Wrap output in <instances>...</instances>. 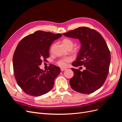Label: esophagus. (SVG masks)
<instances>
[{
	"mask_svg": "<svg viewBox=\"0 0 122 122\" xmlns=\"http://www.w3.org/2000/svg\"><path fill=\"white\" fill-rule=\"evenodd\" d=\"M66 68H61V71H65V70H66Z\"/></svg>",
	"mask_w": 122,
	"mask_h": 122,
	"instance_id": "esophagus-1",
	"label": "esophagus"
}]
</instances>
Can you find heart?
<instances>
[{"mask_svg":"<svg viewBox=\"0 0 122 122\" xmlns=\"http://www.w3.org/2000/svg\"><path fill=\"white\" fill-rule=\"evenodd\" d=\"M62 44L63 45L64 47H65L66 49L68 48H73L74 43L71 40H70L68 38H65L62 41ZM72 61V58L70 57L67 58H62L61 60H59L57 62V65L61 67L65 68L68 65V63L71 62Z\"/></svg>","mask_w":122,"mask_h":122,"instance_id":"heart-1","label":"heart"}]
</instances>
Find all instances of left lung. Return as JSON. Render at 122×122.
Listing matches in <instances>:
<instances>
[{
    "label": "left lung",
    "mask_w": 122,
    "mask_h": 122,
    "mask_svg": "<svg viewBox=\"0 0 122 122\" xmlns=\"http://www.w3.org/2000/svg\"><path fill=\"white\" fill-rule=\"evenodd\" d=\"M64 35L78 39L81 44L74 67L84 66L86 70L72 68L74 76L70 80L73 90L82 94H91L100 88L109 72L110 53L104 39L99 32L87 27H80Z\"/></svg>",
    "instance_id": "1"
}]
</instances>
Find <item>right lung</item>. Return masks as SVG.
I'll list each match as a JSON object with an SVG mask.
<instances>
[{
  "mask_svg": "<svg viewBox=\"0 0 122 122\" xmlns=\"http://www.w3.org/2000/svg\"><path fill=\"white\" fill-rule=\"evenodd\" d=\"M61 36L38 30L25 36L18 44L13 58L14 73L17 84L25 93L40 96L52 90L60 68L51 65L45 71L39 66L49 57L51 44Z\"/></svg>",
  "mask_w": 122,
  "mask_h": 122,
  "instance_id": "1",
  "label": "right lung"
}]
</instances>
